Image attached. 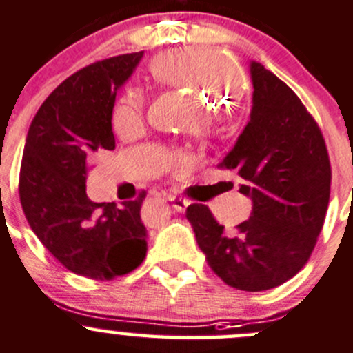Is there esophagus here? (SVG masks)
Returning a JSON list of instances; mask_svg holds the SVG:
<instances>
[{
    "instance_id": "1",
    "label": "esophagus",
    "mask_w": 353,
    "mask_h": 353,
    "mask_svg": "<svg viewBox=\"0 0 353 353\" xmlns=\"http://www.w3.org/2000/svg\"><path fill=\"white\" fill-rule=\"evenodd\" d=\"M170 202H172V207L176 210V212H185V209L188 207V201L181 197H170Z\"/></svg>"
}]
</instances>
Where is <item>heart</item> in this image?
<instances>
[{
    "label": "heart",
    "instance_id": "obj_1",
    "mask_svg": "<svg viewBox=\"0 0 353 353\" xmlns=\"http://www.w3.org/2000/svg\"><path fill=\"white\" fill-rule=\"evenodd\" d=\"M151 72L159 81L187 90L203 105H214V108L226 107L228 103L238 101L245 93L246 86L245 74L234 61L217 50L202 47H187L159 54L152 59ZM143 122L144 98L141 92L134 90L115 103L112 125L119 136L130 137L143 129ZM209 127L210 119L201 117L197 129L207 130ZM161 163L166 168L183 170L187 168L190 159L185 152H170L161 159Z\"/></svg>",
    "mask_w": 353,
    "mask_h": 353
}]
</instances>
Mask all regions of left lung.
<instances>
[{"label":"left lung","mask_w":353,"mask_h":353,"mask_svg":"<svg viewBox=\"0 0 353 353\" xmlns=\"http://www.w3.org/2000/svg\"><path fill=\"white\" fill-rule=\"evenodd\" d=\"M250 121L219 168L234 172L252 216L226 232L209 207L192 203L187 219L217 277L248 292L274 289L310 260L325 223L332 166L318 123L299 97L252 61Z\"/></svg>","instance_id":"left-lung-1"}]
</instances>
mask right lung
<instances>
[{"label": "right lung", "mask_w": 353, "mask_h": 353, "mask_svg": "<svg viewBox=\"0 0 353 353\" xmlns=\"http://www.w3.org/2000/svg\"><path fill=\"white\" fill-rule=\"evenodd\" d=\"M143 54L98 61L64 79L41 105L25 141L18 183L25 217L54 258L83 277L110 281L146 256L144 195L121 207L86 195L88 161L115 150V95Z\"/></svg>", "instance_id": "add662e5"}]
</instances>
